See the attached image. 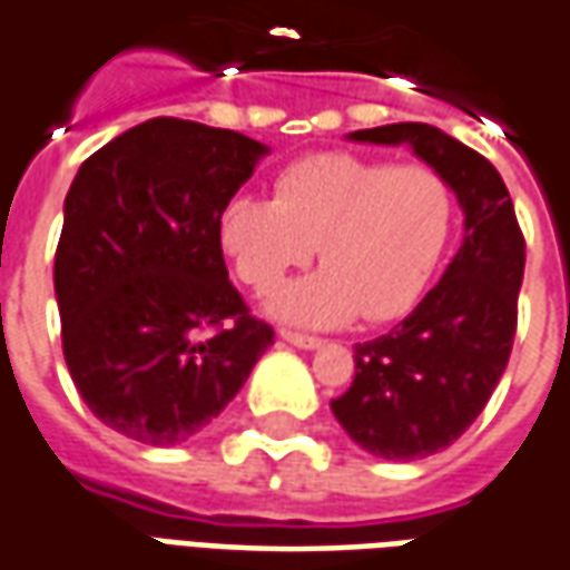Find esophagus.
<instances>
[{"instance_id":"esophagus-1","label":"esophagus","mask_w":570,"mask_h":570,"mask_svg":"<svg viewBox=\"0 0 570 570\" xmlns=\"http://www.w3.org/2000/svg\"><path fill=\"white\" fill-rule=\"evenodd\" d=\"M281 340L289 342V345H296V348H305V352L321 348V340H317V336H305V333H289V330H281Z\"/></svg>"}]
</instances>
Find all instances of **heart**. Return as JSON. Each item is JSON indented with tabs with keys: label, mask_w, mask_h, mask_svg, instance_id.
<instances>
[{
	"label": "heart",
	"mask_w": 570,
	"mask_h": 570,
	"mask_svg": "<svg viewBox=\"0 0 570 570\" xmlns=\"http://www.w3.org/2000/svg\"><path fill=\"white\" fill-rule=\"evenodd\" d=\"M456 197L435 166L312 154L277 175L274 200L237 194L218 216V240L237 277L268 293L308 265L324 272L281 286L268 314L298 326H345L357 314H407L451 244Z\"/></svg>",
	"instance_id": "heart-1"
}]
</instances>
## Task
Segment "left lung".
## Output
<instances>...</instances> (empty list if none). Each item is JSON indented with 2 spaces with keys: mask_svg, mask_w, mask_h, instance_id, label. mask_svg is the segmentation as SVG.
<instances>
[{
  "mask_svg": "<svg viewBox=\"0 0 570 570\" xmlns=\"http://www.w3.org/2000/svg\"><path fill=\"white\" fill-rule=\"evenodd\" d=\"M357 145H407L451 181L463 209V246L413 312L380 340L354 345V382L333 416L380 460H425L475 423L512 352L524 274L512 197L500 173L429 122H392L348 135Z\"/></svg>",
  "mask_w": 570,
  "mask_h": 570,
  "instance_id": "1",
  "label": "left lung"
}]
</instances>
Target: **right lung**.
Wrapping results in <instances>:
<instances>
[{
	"label": "right lung",
	"instance_id": "right-lung-1",
	"mask_svg": "<svg viewBox=\"0 0 570 570\" xmlns=\"http://www.w3.org/2000/svg\"><path fill=\"white\" fill-rule=\"evenodd\" d=\"M272 150L157 117L79 166L55 253L63 361L119 435L173 448L228 407L274 330L230 286L218 216Z\"/></svg>",
	"mask_w": 570,
	"mask_h": 570
}]
</instances>
